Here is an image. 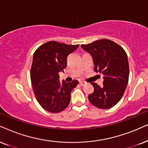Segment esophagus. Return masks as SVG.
Masks as SVG:
<instances>
[{"label": "esophagus", "mask_w": 148, "mask_h": 148, "mask_svg": "<svg viewBox=\"0 0 148 148\" xmlns=\"http://www.w3.org/2000/svg\"><path fill=\"white\" fill-rule=\"evenodd\" d=\"M85 84H86V83H85V82H84V81H80V85H81V86L85 85Z\"/></svg>", "instance_id": "obj_1"}]
</instances>
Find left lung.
I'll return each instance as SVG.
<instances>
[{
    "instance_id": "obj_1",
    "label": "left lung",
    "mask_w": 148,
    "mask_h": 148,
    "mask_svg": "<svg viewBox=\"0 0 148 148\" xmlns=\"http://www.w3.org/2000/svg\"><path fill=\"white\" fill-rule=\"evenodd\" d=\"M81 47L93 57L94 71L104 76L103 85L91 83L94 91L88 96L93 105L102 109L115 105L124 95L128 85L129 65L125 50L107 39L95 41Z\"/></svg>"
}]
</instances>
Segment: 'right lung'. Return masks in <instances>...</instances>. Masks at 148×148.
Here are the masks:
<instances>
[{
    "label": "right lung",
    "instance_id": "1",
    "mask_svg": "<svg viewBox=\"0 0 148 148\" xmlns=\"http://www.w3.org/2000/svg\"><path fill=\"white\" fill-rule=\"evenodd\" d=\"M79 45H68L50 41L35 50L31 68V80L35 96L44 109L53 113L67 108L71 91L78 84L59 82V72L66 68L67 57Z\"/></svg>",
    "mask_w": 148,
    "mask_h": 148
}]
</instances>
